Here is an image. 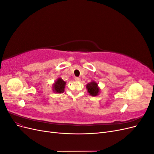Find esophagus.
Wrapping results in <instances>:
<instances>
[{"instance_id": "obj_1", "label": "esophagus", "mask_w": 154, "mask_h": 154, "mask_svg": "<svg viewBox=\"0 0 154 154\" xmlns=\"http://www.w3.org/2000/svg\"><path fill=\"white\" fill-rule=\"evenodd\" d=\"M74 80H75L76 81L79 82V81H80V78H79V77H75V78H74Z\"/></svg>"}]
</instances>
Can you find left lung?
<instances>
[{
    "mask_svg": "<svg viewBox=\"0 0 154 154\" xmlns=\"http://www.w3.org/2000/svg\"><path fill=\"white\" fill-rule=\"evenodd\" d=\"M87 88V91L89 93V94L92 96H96L99 94L100 93V88L98 87L97 83L95 82H91L88 83L86 86Z\"/></svg>",
    "mask_w": 154,
    "mask_h": 154,
    "instance_id": "1",
    "label": "left lung"
}]
</instances>
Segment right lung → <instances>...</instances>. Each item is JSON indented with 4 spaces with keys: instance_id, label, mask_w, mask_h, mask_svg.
I'll return each instance as SVG.
<instances>
[{
    "instance_id": "right-lung-1",
    "label": "right lung",
    "mask_w": 154,
    "mask_h": 154,
    "mask_svg": "<svg viewBox=\"0 0 154 154\" xmlns=\"http://www.w3.org/2000/svg\"><path fill=\"white\" fill-rule=\"evenodd\" d=\"M66 82H65L62 78H58V80L53 85V91L54 92L62 93L64 92L65 86Z\"/></svg>"
}]
</instances>
